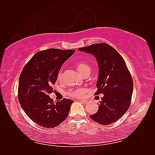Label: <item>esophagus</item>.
Wrapping results in <instances>:
<instances>
[{
    "label": "esophagus",
    "instance_id": "obj_1",
    "mask_svg": "<svg viewBox=\"0 0 155 155\" xmlns=\"http://www.w3.org/2000/svg\"><path fill=\"white\" fill-rule=\"evenodd\" d=\"M79 101H81V102H83V103H84V104H88V103H89V100H79Z\"/></svg>",
    "mask_w": 155,
    "mask_h": 155
}]
</instances>
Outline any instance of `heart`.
I'll use <instances>...</instances> for the list:
<instances>
[{
    "label": "heart",
    "instance_id": "b5f03b06",
    "mask_svg": "<svg viewBox=\"0 0 155 155\" xmlns=\"http://www.w3.org/2000/svg\"><path fill=\"white\" fill-rule=\"evenodd\" d=\"M76 68L78 70V71L81 75H83V76L85 74L90 73L91 70V67L90 65L85 62H81V63H78L76 65ZM61 75L62 74L60 72L58 75L59 79H60L61 77ZM84 93H85V90H84V89L78 88V89H75V90L70 91L69 92V94L70 96H71L72 97H78L81 96Z\"/></svg>",
    "mask_w": 155,
    "mask_h": 155
}]
</instances>
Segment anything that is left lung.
<instances>
[{"mask_svg": "<svg viewBox=\"0 0 155 155\" xmlns=\"http://www.w3.org/2000/svg\"><path fill=\"white\" fill-rule=\"evenodd\" d=\"M78 50L94 56L99 67L95 94H103L104 97L98 110L90 118L104 125L114 123L129 109L133 91V78L125 61L107 43L93 44Z\"/></svg>", "mask_w": 155, "mask_h": 155, "instance_id": "1", "label": "left lung"}]
</instances>
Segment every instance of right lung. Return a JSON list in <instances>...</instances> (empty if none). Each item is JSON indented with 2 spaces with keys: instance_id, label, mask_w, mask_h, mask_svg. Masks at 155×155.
Here are the masks:
<instances>
[{
  "instance_id": "1",
  "label": "right lung",
  "mask_w": 155,
  "mask_h": 155,
  "mask_svg": "<svg viewBox=\"0 0 155 155\" xmlns=\"http://www.w3.org/2000/svg\"><path fill=\"white\" fill-rule=\"evenodd\" d=\"M75 50L49 48L35 54L23 68L18 83V101L27 116L39 125L53 128L67 118L73 100L54 103L48 96L61 67Z\"/></svg>"
}]
</instances>
